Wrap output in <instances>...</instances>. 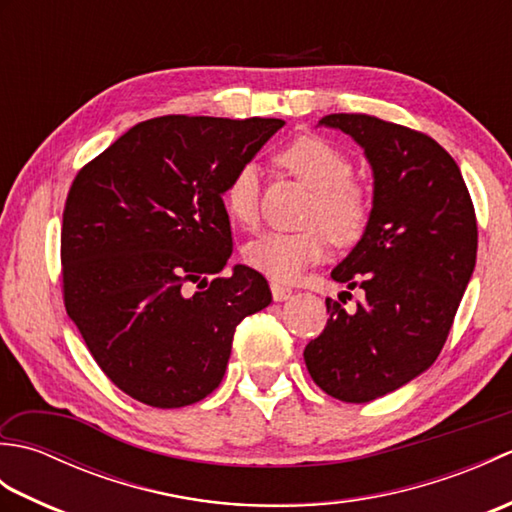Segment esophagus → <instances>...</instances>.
Masks as SVG:
<instances>
[{"label": "esophagus", "instance_id": "1", "mask_svg": "<svg viewBox=\"0 0 512 512\" xmlns=\"http://www.w3.org/2000/svg\"><path fill=\"white\" fill-rule=\"evenodd\" d=\"M270 292H273V299H275V301H286V299H290V295H292L290 288L279 286V284L270 286Z\"/></svg>", "mask_w": 512, "mask_h": 512}]
</instances>
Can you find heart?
<instances>
[{
	"label": "heart",
	"instance_id": "1",
	"mask_svg": "<svg viewBox=\"0 0 512 512\" xmlns=\"http://www.w3.org/2000/svg\"><path fill=\"white\" fill-rule=\"evenodd\" d=\"M279 162L312 189L303 231H268L244 246V262L279 284H292L303 270L317 264L334 244H354L363 235L369 202L352 178V162L341 149L317 136H303L281 149ZM224 206L231 220L253 226L259 217V167L255 162L235 171L224 189Z\"/></svg>",
	"mask_w": 512,
	"mask_h": 512
}]
</instances>
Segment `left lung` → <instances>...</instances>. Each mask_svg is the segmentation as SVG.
Wrapping results in <instances>:
<instances>
[{"instance_id": "left-lung-1", "label": "left lung", "mask_w": 512, "mask_h": 512, "mask_svg": "<svg viewBox=\"0 0 512 512\" xmlns=\"http://www.w3.org/2000/svg\"><path fill=\"white\" fill-rule=\"evenodd\" d=\"M319 125L363 149L374 195L361 239L332 270L363 301L347 312L325 299L328 325L303 358L325 394L369 402L438 358L473 277L475 211L458 165L433 138L367 114H330Z\"/></svg>"}]
</instances>
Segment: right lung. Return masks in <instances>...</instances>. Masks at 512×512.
I'll return each instance as SVG.
<instances>
[{
  "label": "right lung",
  "mask_w": 512,
  "mask_h": 512,
  "mask_svg": "<svg viewBox=\"0 0 512 512\" xmlns=\"http://www.w3.org/2000/svg\"><path fill=\"white\" fill-rule=\"evenodd\" d=\"M284 125L151 118L74 178L61 228L65 310L127 396L158 409L206 398L222 383L239 321L273 301L244 264L209 275L233 253L226 184Z\"/></svg>",
  "instance_id": "right-lung-1"
}]
</instances>
